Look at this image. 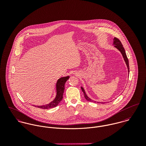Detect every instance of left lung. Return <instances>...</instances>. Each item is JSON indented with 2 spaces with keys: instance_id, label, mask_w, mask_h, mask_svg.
<instances>
[{
  "instance_id": "1",
  "label": "left lung",
  "mask_w": 146,
  "mask_h": 146,
  "mask_svg": "<svg viewBox=\"0 0 146 146\" xmlns=\"http://www.w3.org/2000/svg\"><path fill=\"white\" fill-rule=\"evenodd\" d=\"M113 44L115 45V47H116V48L121 52V53L122 54L123 57V58H124V60H125V63H126V66H127V70H128V72H129V61H128L127 57L126 54V53H125V49H124V47H123V44H122L121 42H120V40L118 38H114V39H113ZM81 89H82V91L83 92L84 97L85 98V99H86L87 101H90V102H96V101H94L92 100L90 98H89V97L87 96V95L86 94V93H85V90H84V88L83 87H81ZM97 103H98V104L100 103V104H105V102H97Z\"/></svg>"
}]
</instances>
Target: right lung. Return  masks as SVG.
Instances as JSON below:
<instances>
[{
    "mask_svg": "<svg viewBox=\"0 0 146 146\" xmlns=\"http://www.w3.org/2000/svg\"><path fill=\"white\" fill-rule=\"evenodd\" d=\"M69 79V76L62 77L57 80L56 84V90L57 95L54 100L51 102L50 104L42 106H34L36 107L42 109H49L54 107H56L60 102L62 101L63 98V94L64 90V84L66 81Z\"/></svg>",
    "mask_w": 146,
    "mask_h": 146,
    "instance_id": "obj_1",
    "label": "right lung"
}]
</instances>
